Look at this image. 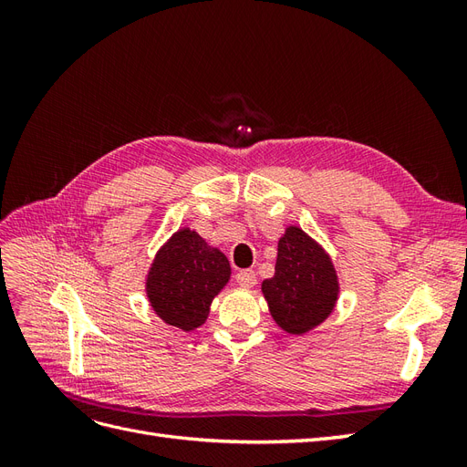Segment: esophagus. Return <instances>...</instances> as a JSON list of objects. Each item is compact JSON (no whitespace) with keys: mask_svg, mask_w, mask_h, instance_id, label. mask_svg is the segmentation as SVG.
<instances>
[{"mask_svg":"<svg viewBox=\"0 0 467 467\" xmlns=\"http://www.w3.org/2000/svg\"><path fill=\"white\" fill-rule=\"evenodd\" d=\"M235 280H237V285H239V286L251 288V286H255L257 276H255V273L249 271V268H245V271H239V273L235 275Z\"/></svg>","mask_w":467,"mask_h":467,"instance_id":"1","label":"esophagus"}]
</instances>
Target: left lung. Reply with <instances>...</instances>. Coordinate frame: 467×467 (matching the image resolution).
<instances>
[{"label": "left lung", "instance_id": "8db88e82", "mask_svg": "<svg viewBox=\"0 0 467 467\" xmlns=\"http://www.w3.org/2000/svg\"><path fill=\"white\" fill-rule=\"evenodd\" d=\"M261 288L278 327L304 335L333 312L338 280L325 249L298 225H288L278 239L275 276Z\"/></svg>", "mask_w": 467, "mask_h": 467}]
</instances>
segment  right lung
Here are the masks:
<instances>
[{
	"mask_svg": "<svg viewBox=\"0 0 467 467\" xmlns=\"http://www.w3.org/2000/svg\"><path fill=\"white\" fill-rule=\"evenodd\" d=\"M230 261L204 239L182 228L158 251L146 280L148 300L167 325L194 331L206 321L214 296L228 285Z\"/></svg>",
	"mask_w": 467,
	"mask_h": 467,
	"instance_id": "obj_1",
	"label": "right lung"
}]
</instances>
